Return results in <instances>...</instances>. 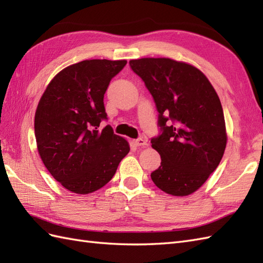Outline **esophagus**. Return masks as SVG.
<instances>
[{
	"label": "esophagus",
	"mask_w": 263,
	"mask_h": 263,
	"mask_svg": "<svg viewBox=\"0 0 263 263\" xmlns=\"http://www.w3.org/2000/svg\"><path fill=\"white\" fill-rule=\"evenodd\" d=\"M135 144L138 147H144L148 144V141H147V139H144V138H139V139H137V140H135Z\"/></svg>",
	"instance_id": "esophagus-1"
}]
</instances>
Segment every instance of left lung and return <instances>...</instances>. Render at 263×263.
<instances>
[{
	"mask_svg": "<svg viewBox=\"0 0 263 263\" xmlns=\"http://www.w3.org/2000/svg\"><path fill=\"white\" fill-rule=\"evenodd\" d=\"M159 113L161 133L152 139L160 155L152 180L161 191L185 197L208 180L224 156L227 133L216 90L195 66L166 58L130 61Z\"/></svg>",
	"mask_w": 263,
	"mask_h": 263,
	"instance_id": "obj_1",
	"label": "left lung"
}]
</instances>
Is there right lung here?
Returning <instances> with one entry per match:
<instances>
[{
    "mask_svg": "<svg viewBox=\"0 0 263 263\" xmlns=\"http://www.w3.org/2000/svg\"><path fill=\"white\" fill-rule=\"evenodd\" d=\"M125 60H86L66 66L46 87L35 114L38 154L51 175L69 191L88 194L106 185L130 152L107 119L104 95Z\"/></svg>",
    "mask_w": 263,
    "mask_h": 263,
    "instance_id": "1",
    "label": "right lung"
}]
</instances>
